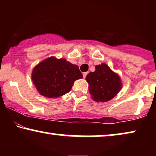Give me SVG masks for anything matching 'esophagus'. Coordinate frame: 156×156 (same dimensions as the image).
I'll use <instances>...</instances> for the list:
<instances>
[{
  "instance_id": "34e87169",
  "label": "esophagus",
  "mask_w": 156,
  "mask_h": 156,
  "mask_svg": "<svg viewBox=\"0 0 156 156\" xmlns=\"http://www.w3.org/2000/svg\"><path fill=\"white\" fill-rule=\"evenodd\" d=\"M87 74H88V72H84V73H83V76H84V78L86 77L87 75Z\"/></svg>"
}]
</instances>
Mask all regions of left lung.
<instances>
[{"instance_id":"8db88e82","label":"left lung","mask_w":156,"mask_h":156,"mask_svg":"<svg viewBox=\"0 0 156 156\" xmlns=\"http://www.w3.org/2000/svg\"><path fill=\"white\" fill-rule=\"evenodd\" d=\"M95 68V72H90L86 76L89 93L96 101H109L120 91V78L106 64L97 65Z\"/></svg>"}]
</instances>
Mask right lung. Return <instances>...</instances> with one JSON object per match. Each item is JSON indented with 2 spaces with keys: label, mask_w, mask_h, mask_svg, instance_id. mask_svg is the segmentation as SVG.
I'll return each mask as SVG.
<instances>
[{
  "label": "right lung",
  "mask_w": 156,
  "mask_h": 156,
  "mask_svg": "<svg viewBox=\"0 0 156 156\" xmlns=\"http://www.w3.org/2000/svg\"><path fill=\"white\" fill-rule=\"evenodd\" d=\"M82 77L77 65L54 57L38 64L32 73L35 87L40 94L48 98L65 95L71 90L74 81Z\"/></svg>",
  "instance_id": "add662e5"
}]
</instances>
